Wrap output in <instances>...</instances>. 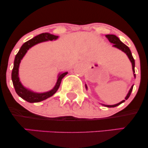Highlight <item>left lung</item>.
Returning a JSON list of instances; mask_svg holds the SVG:
<instances>
[{"label":"left lung","mask_w":148,"mask_h":148,"mask_svg":"<svg viewBox=\"0 0 148 148\" xmlns=\"http://www.w3.org/2000/svg\"><path fill=\"white\" fill-rule=\"evenodd\" d=\"M106 37L107 39H108V41L113 44V47H116V48L120 49V50L123 51V52H125V53L127 54V56H128L129 58H130L131 62H132V69H133V72H135V69H134V67H135V60H134V58H133V56H132V52H131L130 48H129V47H127V45H125V44L123 43V42L120 41V39H119L118 37L115 36V35H106ZM134 76L136 77V74H134ZM86 88H87V86H86ZM132 89H133V86H132V88H131L130 91H129V93L127 94L126 97H125V99H126V100L128 99L129 97H130L131 92H132ZM125 101V100H123V101H120V103H117V104H115V105H106V106L107 107L118 106L120 104H121L122 103H123Z\"/></svg>","instance_id":"left-lung-1"}]
</instances>
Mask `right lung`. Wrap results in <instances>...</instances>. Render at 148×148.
<instances>
[{
  "label": "right lung",
  "instance_id": "obj_1",
  "mask_svg": "<svg viewBox=\"0 0 148 148\" xmlns=\"http://www.w3.org/2000/svg\"><path fill=\"white\" fill-rule=\"evenodd\" d=\"M58 36H56V35H51V34L48 33H45L40 34V35H37L36 37H33L31 40H28L26 42H25L23 45L21 46V49H19L17 54L16 55L14 61V67H13L12 72V81L13 86H14L15 91L17 93V95L19 97H21L22 99H23L25 101L30 103H35V102H40V101H43L47 98L50 97L52 95H53L58 89L60 86L61 81H62V78L64 76L67 75V72H64L62 74H60L58 78L56 85L51 90L47 92L44 93H35L33 92L28 90V89L25 88L22 86L21 82L19 81V78H18V67H19L20 62L21 60L24 56V55L26 53L27 51L29 49L30 47L33 46L37 45V44L40 43V42L48 41V40H56Z\"/></svg>",
  "mask_w": 148,
  "mask_h": 148
}]
</instances>
